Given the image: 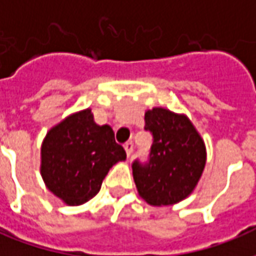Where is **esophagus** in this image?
I'll return each mask as SVG.
<instances>
[{
    "instance_id": "obj_1",
    "label": "esophagus",
    "mask_w": 256,
    "mask_h": 256,
    "mask_svg": "<svg viewBox=\"0 0 256 256\" xmlns=\"http://www.w3.org/2000/svg\"><path fill=\"white\" fill-rule=\"evenodd\" d=\"M124 150H126V154H128V158H130L132 152H133V142H132V141H128V142L124 144Z\"/></svg>"
}]
</instances>
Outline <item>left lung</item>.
Here are the masks:
<instances>
[{
  "mask_svg": "<svg viewBox=\"0 0 256 256\" xmlns=\"http://www.w3.org/2000/svg\"><path fill=\"white\" fill-rule=\"evenodd\" d=\"M145 130L154 136L150 162L133 163L138 194L155 207L172 206L194 190L203 174L207 150L186 115L155 106L145 112Z\"/></svg>",
  "mask_w": 256,
  "mask_h": 256,
  "instance_id": "8db88e82",
  "label": "left lung"
}]
</instances>
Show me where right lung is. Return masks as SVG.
I'll return each mask as SVG.
<instances>
[{"mask_svg": "<svg viewBox=\"0 0 256 256\" xmlns=\"http://www.w3.org/2000/svg\"><path fill=\"white\" fill-rule=\"evenodd\" d=\"M126 159L111 126L96 124L90 108L74 112L53 126L41 145L45 186L67 206L94 198L114 164Z\"/></svg>", "mask_w": 256, "mask_h": 256, "instance_id": "add662e5", "label": "right lung"}]
</instances>
